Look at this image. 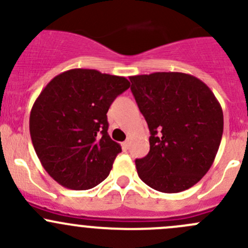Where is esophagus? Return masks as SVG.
Returning a JSON list of instances; mask_svg holds the SVG:
<instances>
[{
  "mask_svg": "<svg viewBox=\"0 0 248 248\" xmlns=\"http://www.w3.org/2000/svg\"><path fill=\"white\" fill-rule=\"evenodd\" d=\"M129 147V140H126V141L122 142V149L127 150Z\"/></svg>",
  "mask_w": 248,
  "mask_h": 248,
  "instance_id": "1",
  "label": "esophagus"
}]
</instances>
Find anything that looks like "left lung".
<instances>
[{
  "label": "left lung",
  "mask_w": 248,
  "mask_h": 248,
  "mask_svg": "<svg viewBox=\"0 0 248 248\" xmlns=\"http://www.w3.org/2000/svg\"><path fill=\"white\" fill-rule=\"evenodd\" d=\"M150 129V151L136 159L140 179L156 191L179 193L212 166L223 134V111L198 78L179 72L129 77Z\"/></svg>",
  "instance_id": "left-lung-1"
}]
</instances>
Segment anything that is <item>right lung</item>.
<instances>
[{
	"instance_id": "add662e5",
	"label": "right lung",
	"mask_w": 248,
	"mask_h": 248,
	"mask_svg": "<svg viewBox=\"0 0 248 248\" xmlns=\"http://www.w3.org/2000/svg\"><path fill=\"white\" fill-rule=\"evenodd\" d=\"M129 86L124 77L76 68L44 87L30 114V134L42 166L55 181L81 191L107 179L121 152L108 134L107 112Z\"/></svg>"
}]
</instances>
